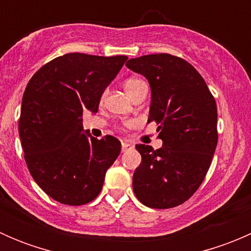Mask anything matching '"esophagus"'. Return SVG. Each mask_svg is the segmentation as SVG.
I'll return each instance as SVG.
<instances>
[{
    "instance_id": "obj_1",
    "label": "esophagus",
    "mask_w": 251,
    "mask_h": 251,
    "mask_svg": "<svg viewBox=\"0 0 251 251\" xmlns=\"http://www.w3.org/2000/svg\"><path fill=\"white\" fill-rule=\"evenodd\" d=\"M132 148H133L132 144L127 143V142H123V143H121V151H130V149H132Z\"/></svg>"
}]
</instances>
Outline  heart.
Listing matches in <instances>:
<instances>
[{
	"label": "heart",
	"mask_w": 251,
	"mask_h": 251,
	"mask_svg": "<svg viewBox=\"0 0 251 251\" xmlns=\"http://www.w3.org/2000/svg\"><path fill=\"white\" fill-rule=\"evenodd\" d=\"M143 83H146V82H144L143 80H141V78L130 77L125 81V83H124V88H125L126 93H127L128 97H130V96L132 95V93L135 92L138 87H140V86L143 85ZM128 125H133V123L128 124Z\"/></svg>",
	"instance_id": "1"
}]
</instances>
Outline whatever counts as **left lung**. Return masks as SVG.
I'll list each match as a JSON object with an SVG mask.
<instances>
[{"instance_id": "1", "label": "left lung", "mask_w": 251, "mask_h": 251, "mask_svg": "<svg viewBox=\"0 0 251 251\" xmlns=\"http://www.w3.org/2000/svg\"><path fill=\"white\" fill-rule=\"evenodd\" d=\"M126 67L151 85L148 123L158 124L163 147L137 144L142 161L132 187L142 204L169 209L188 201L199 188L217 146V107L204 78L175 55H142Z\"/></svg>"}]
</instances>
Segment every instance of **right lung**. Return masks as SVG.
Returning a JSON list of instances; mask_svg holds the SVG:
<instances>
[{
  "instance_id": "obj_1",
  "label": "right lung",
  "mask_w": 251,
  "mask_h": 251,
  "mask_svg": "<svg viewBox=\"0 0 251 251\" xmlns=\"http://www.w3.org/2000/svg\"><path fill=\"white\" fill-rule=\"evenodd\" d=\"M127 60L68 53L45 64L24 91L19 137L32 178L52 199L83 205L100 193L121 151L113 136L83 130L82 113H97L100 97Z\"/></svg>"
}]
</instances>
